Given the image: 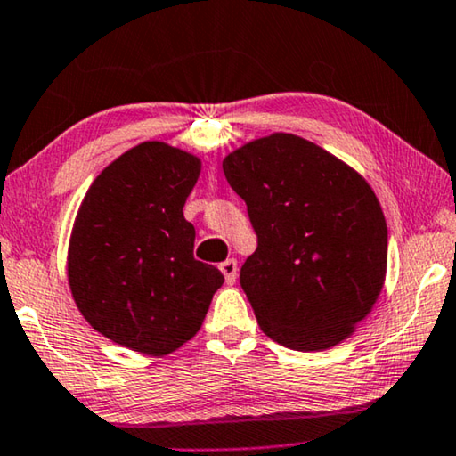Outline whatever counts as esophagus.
<instances>
[{"label": "esophagus", "mask_w": 456, "mask_h": 456, "mask_svg": "<svg viewBox=\"0 0 456 456\" xmlns=\"http://www.w3.org/2000/svg\"><path fill=\"white\" fill-rule=\"evenodd\" d=\"M220 272L226 277V283H234L236 275H239V263L234 259H226L224 263H220Z\"/></svg>", "instance_id": "34e87169"}]
</instances>
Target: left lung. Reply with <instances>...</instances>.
<instances>
[{
  "label": "left lung",
  "mask_w": 456,
  "mask_h": 456,
  "mask_svg": "<svg viewBox=\"0 0 456 456\" xmlns=\"http://www.w3.org/2000/svg\"><path fill=\"white\" fill-rule=\"evenodd\" d=\"M222 168L256 234L240 286L261 331L298 352L349 338L387 273V222L370 184L289 134L247 143Z\"/></svg>",
  "instance_id": "8db88e82"
}]
</instances>
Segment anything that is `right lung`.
<instances>
[{
    "instance_id": "obj_1",
    "label": "right lung",
    "mask_w": 456,
    "mask_h": 456,
    "mask_svg": "<svg viewBox=\"0 0 456 456\" xmlns=\"http://www.w3.org/2000/svg\"><path fill=\"white\" fill-rule=\"evenodd\" d=\"M200 158L143 142L110 162L86 193L68 277L84 319L123 347L167 355L200 331L220 269L193 256L183 208Z\"/></svg>"
}]
</instances>
